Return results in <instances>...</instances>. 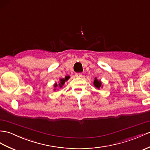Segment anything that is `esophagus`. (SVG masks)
<instances>
[{
  "mask_svg": "<svg viewBox=\"0 0 150 150\" xmlns=\"http://www.w3.org/2000/svg\"><path fill=\"white\" fill-rule=\"evenodd\" d=\"M75 76H76V77L80 78V77H82V74H81V73H80V72L76 73V74H75Z\"/></svg>",
  "mask_w": 150,
  "mask_h": 150,
  "instance_id": "34e87169",
  "label": "esophagus"
}]
</instances>
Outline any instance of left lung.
Segmentation results:
<instances>
[{
	"instance_id": "1",
	"label": "left lung",
	"mask_w": 150,
	"mask_h": 150,
	"mask_svg": "<svg viewBox=\"0 0 150 150\" xmlns=\"http://www.w3.org/2000/svg\"><path fill=\"white\" fill-rule=\"evenodd\" d=\"M93 84H94L95 86L97 88H99L101 86V82L100 81H98V80L96 78L95 79V80H94Z\"/></svg>"
}]
</instances>
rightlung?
I'll list each match as a JSON object with an SVG mask.
<instances>
[{"label": "right lung", "instance_id": "obj_1", "mask_svg": "<svg viewBox=\"0 0 150 150\" xmlns=\"http://www.w3.org/2000/svg\"><path fill=\"white\" fill-rule=\"evenodd\" d=\"M69 76H66V77L65 78V79H60V83L59 84H58V85H57V83L54 84V87H57L58 86H59V87L61 88L62 86L64 85V84L65 81H67V79H69Z\"/></svg>", "mask_w": 150, "mask_h": 150}]
</instances>
